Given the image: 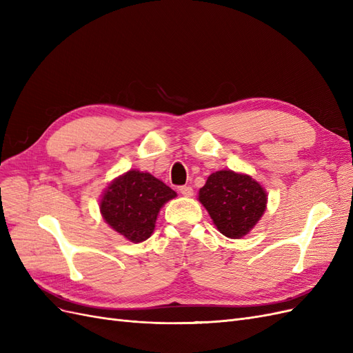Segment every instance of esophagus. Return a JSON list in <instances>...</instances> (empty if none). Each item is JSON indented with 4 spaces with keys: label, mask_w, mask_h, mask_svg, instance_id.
I'll list each match as a JSON object with an SVG mask.
<instances>
[{
    "label": "esophagus",
    "mask_w": 353,
    "mask_h": 353,
    "mask_svg": "<svg viewBox=\"0 0 353 353\" xmlns=\"http://www.w3.org/2000/svg\"><path fill=\"white\" fill-rule=\"evenodd\" d=\"M179 193L184 197H191L193 196V188H191L190 185H183V187H179Z\"/></svg>",
    "instance_id": "34e87169"
}]
</instances>
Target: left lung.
<instances>
[{
	"label": "left lung",
	"mask_w": 353,
	"mask_h": 353,
	"mask_svg": "<svg viewBox=\"0 0 353 353\" xmlns=\"http://www.w3.org/2000/svg\"><path fill=\"white\" fill-rule=\"evenodd\" d=\"M199 201L206 208L221 234L241 239L258 223L266 209V191L250 175L223 169L209 175L199 191Z\"/></svg>",
	"instance_id": "1"
}]
</instances>
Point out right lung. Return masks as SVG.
Masks as SVG:
<instances>
[{"label": "right lung", "mask_w": 353, "mask_h": 353, "mask_svg": "<svg viewBox=\"0 0 353 353\" xmlns=\"http://www.w3.org/2000/svg\"><path fill=\"white\" fill-rule=\"evenodd\" d=\"M174 197L175 191L152 174L131 169L104 190L100 212L116 232L141 243L153 234L160 208Z\"/></svg>", "instance_id": "add662e5"}]
</instances>
